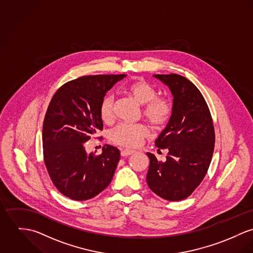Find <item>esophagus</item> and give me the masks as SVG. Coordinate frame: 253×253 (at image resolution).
I'll list each match as a JSON object with an SVG mask.
<instances>
[{
    "instance_id": "esophagus-1",
    "label": "esophagus",
    "mask_w": 253,
    "mask_h": 253,
    "mask_svg": "<svg viewBox=\"0 0 253 253\" xmlns=\"http://www.w3.org/2000/svg\"><path fill=\"white\" fill-rule=\"evenodd\" d=\"M135 151L133 150H129V149H124L121 151V156L122 157H126V156H129V155H132Z\"/></svg>"
}]
</instances>
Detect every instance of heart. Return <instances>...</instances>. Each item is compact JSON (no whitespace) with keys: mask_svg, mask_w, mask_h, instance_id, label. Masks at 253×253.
Returning a JSON list of instances; mask_svg holds the SVG:
<instances>
[{"mask_svg":"<svg viewBox=\"0 0 253 253\" xmlns=\"http://www.w3.org/2000/svg\"><path fill=\"white\" fill-rule=\"evenodd\" d=\"M126 92L142 106V114L146 120L155 127L166 124L171 115L172 107L168 99L157 97L156 89L145 81L139 80L128 85ZM100 116L105 123H112L114 118V97L112 94L105 96L100 105ZM149 131L143 124L120 123L110 133L114 143L135 148L147 138Z\"/></svg>","mask_w":253,"mask_h":253,"instance_id":"1","label":"heart"}]
</instances>
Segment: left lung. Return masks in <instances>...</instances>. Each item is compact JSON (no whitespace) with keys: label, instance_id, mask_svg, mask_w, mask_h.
Returning <instances> with one entry per match:
<instances>
[{"label":"left lung","instance_id":"8db88e82","mask_svg":"<svg viewBox=\"0 0 253 253\" xmlns=\"http://www.w3.org/2000/svg\"><path fill=\"white\" fill-rule=\"evenodd\" d=\"M153 77L168 86L173 99L168 124L155 140L159 149H168V155L161 162L146 153L150 162L146 181L158 196L180 201L192 194L210 167L215 141L212 119L190 81L176 74Z\"/></svg>","mask_w":253,"mask_h":253}]
</instances>
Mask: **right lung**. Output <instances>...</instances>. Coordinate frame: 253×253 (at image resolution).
Here are the masks:
<instances>
[{
  "mask_svg": "<svg viewBox=\"0 0 253 253\" xmlns=\"http://www.w3.org/2000/svg\"><path fill=\"white\" fill-rule=\"evenodd\" d=\"M125 77H82L60 87L50 101L42 126L44 163L57 189L72 200L94 198L113 179L119 150L106 144L95 155L86 152L85 142L103 130L101 102Z\"/></svg>",
  "mask_w": 253,
  "mask_h": 253,
  "instance_id": "right-lung-1",
  "label": "right lung"
}]
</instances>
